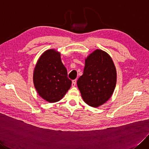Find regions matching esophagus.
Instances as JSON below:
<instances>
[{"instance_id":"esophagus-1","label":"esophagus","mask_w":149,"mask_h":149,"mask_svg":"<svg viewBox=\"0 0 149 149\" xmlns=\"http://www.w3.org/2000/svg\"><path fill=\"white\" fill-rule=\"evenodd\" d=\"M76 81H77L76 80H72V87H75L76 85Z\"/></svg>"}]
</instances>
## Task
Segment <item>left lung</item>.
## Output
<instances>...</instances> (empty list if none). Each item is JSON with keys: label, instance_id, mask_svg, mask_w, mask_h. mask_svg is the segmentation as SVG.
Masks as SVG:
<instances>
[{"label": "left lung", "instance_id": "left-lung-1", "mask_svg": "<svg viewBox=\"0 0 149 149\" xmlns=\"http://www.w3.org/2000/svg\"><path fill=\"white\" fill-rule=\"evenodd\" d=\"M83 75L77 80V87L84 102L97 108L111 98L116 84V69L110 56L96 49L85 61Z\"/></svg>", "mask_w": 149, "mask_h": 149}]
</instances>
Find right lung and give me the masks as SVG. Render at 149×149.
Listing matches in <instances>:
<instances>
[{
	"label": "right lung",
	"mask_w": 149,
	"mask_h": 149,
	"mask_svg": "<svg viewBox=\"0 0 149 149\" xmlns=\"http://www.w3.org/2000/svg\"><path fill=\"white\" fill-rule=\"evenodd\" d=\"M33 83L38 93L49 103L61 100L70 88L72 81L55 49L46 51L38 59L33 72Z\"/></svg>",
	"instance_id": "1"
}]
</instances>
